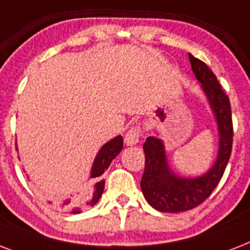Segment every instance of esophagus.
<instances>
[{"label": "esophagus", "instance_id": "34e87169", "mask_svg": "<svg viewBox=\"0 0 250 250\" xmlns=\"http://www.w3.org/2000/svg\"><path fill=\"white\" fill-rule=\"evenodd\" d=\"M141 136V127L140 125H132L129 127L128 131L125 132V143L127 145H135L139 143Z\"/></svg>", "mask_w": 250, "mask_h": 250}]
</instances>
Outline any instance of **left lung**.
Segmentation results:
<instances>
[{
	"mask_svg": "<svg viewBox=\"0 0 250 250\" xmlns=\"http://www.w3.org/2000/svg\"><path fill=\"white\" fill-rule=\"evenodd\" d=\"M189 62L217 118L221 136L219 152L214 166L204 176L179 178L167 166L162 141L154 136L146 139L143 145L145 168L140 182L141 190L150 206L164 213L187 211L205 201L221 182L232 152L233 125L229 96L205 62L192 54H189Z\"/></svg>",
	"mask_w": 250,
	"mask_h": 250,
	"instance_id": "left-lung-1",
	"label": "left lung"
}]
</instances>
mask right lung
Listing matches in <instances>:
<instances>
[{
	"label": "right lung",
	"mask_w": 250,
	"mask_h": 250,
	"mask_svg": "<svg viewBox=\"0 0 250 250\" xmlns=\"http://www.w3.org/2000/svg\"><path fill=\"white\" fill-rule=\"evenodd\" d=\"M122 148H123V137L117 136L113 140H110L109 143H106L104 146L101 148V150L98 152L96 160H94L93 167H92V174H90V178H97L100 179L104 175L107 168H109L110 164L113 162V160L115 157L121 153ZM104 188H105V182L104 180H100L98 183L94 184V192H93V198L88 201L86 204L88 205H94L97 204V201L101 197L102 192H104ZM79 202H71L66 201L63 202V205H61L62 209L71 210L72 213H79L80 206L78 205Z\"/></svg>",
	"instance_id": "add662e5"
}]
</instances>
